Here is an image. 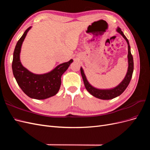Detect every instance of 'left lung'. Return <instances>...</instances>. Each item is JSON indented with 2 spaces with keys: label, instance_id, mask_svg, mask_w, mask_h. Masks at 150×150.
I'll list each match as a JSON object with an SVG mask.
<instances>
[{
  "label": "left lung",
  "instance_id": "left-lung-1",
  "mask_svg": "<svg viewBox=\"0 0 150 150\" xmlns=\"http://www.w3.org/2000/svg\"><path fill=\"white\" fill-rule=\"evenodd\" d=\"M116 32L120 34L122 38H123L128 44V71H127L126 74L121 82L115 88L110 89H98L94 87L91 84L89 81H88L86 76L85 75L84 71L82 67H81V74L83 77V79L84 81V84L85 86L86 89H87L88 91L93 95V96L97 98L103 99V100H108V99H111L115 98L119 96L122 93L125 91V90L128 87V84H129L130 81L132 78L133 69H134V62H133V57L131 55V48L129 46V43L128 39L126 38L125 34L122 33L121 29L117 27L116 29Z\"/></svg>",
  "mask_w": 150,
  "mask_h": 150
}]
</instances>
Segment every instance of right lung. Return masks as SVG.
<instances>
[{"label":"right lung","mask_w":150,"mask_h":150,"mask_svg":"<svg viewBox=\"0 0 150 150\" xmlns=\"http://www.w3.org/2000/svg\"><path fill=\"white\" fill-rule=\"evenodd\" d=\"M31 28L30 26L25 30L16 44L13 54L12 72L18 85L27 96L35 99H45L58 93L61 84V76L73 60L59 64L44 74H34L26 69L21 62L20 54L22 43Z\"/></svg>","instance_id":"1"}]
</instances>
